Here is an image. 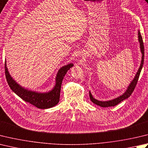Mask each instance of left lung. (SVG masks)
I'll use <instances>...</instances> for the list:
<instances>
[{
    "mask_svg": "<svg viewBox=\"0 0 148 148\" xmlns=\"http://www.w3.org/2000/svg\"><path fill=\"white\" fill-rule=\"evenodd\" d=\"M138 41L140 42V50H141V53L143 54V56H142V61H141V64L139 67V69L137 72V74L134 78V79L132 81V83H130V86H128V90H127L126 92L124 93L123 95H121L120 97H119L116 99H114L111 101H98L97 99H94V98L92 97V94H90V92H89V95H90V99L92 101V102H93L94 104L97 105H99L101 107H109V106H114L117 105L119 103H120L121 101H123V100L127 99L128 98L130 95H132V94L134 92V89L135 88L136 85H137V82L138 80V77H139L140 72L142 70V68H143V66L144 64V43H143V38L141 36V34L140 31H138Z\"/></svg>",
    "mask_w": 148,
    "mask_h": 148,
    "instance_id": "1",
    "label": "left lung"
}]
</instances>
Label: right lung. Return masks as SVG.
<instances>
[{"instance_id": "obj_1", "label": "right lung", "mask_w": 148, "mask_h": 148, "mask_svg": "<svg viewBox=\"0 0 148 148\" xmlns=\"http://www.w3.org/2000/svg\"><path fill=\"white\" fill-rule=\"evenodd\" d=\"M73 65L71 63L66 66H63L60 69L58 72L56 85L53 90L47 93H38L35 92L27 90L21 87L11 78L8 71L6 63L5 62V75L7 82L10 88L17 95L25 101V102L29 103L32 105L36 106L38 108L46 109L53 107L58 103L60 101V95L61 86L63 77L67 71L70 69Z\"/></svg>"}]
</instances>
